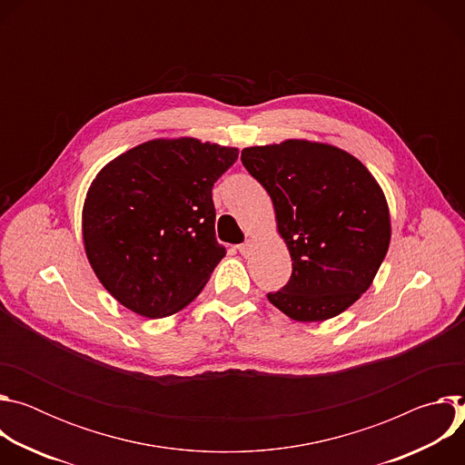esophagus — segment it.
I'll return each mask as SVG.
<instances>
[{
  "mask_svg": "<svg viewBox=\"0 0 465 465\" xmlns=\"http://www.w3.org/2000/svg\"><path fill=\"white\" fill-rule=\"evenodd\" d=\"M237 248H239V252H241L242 255H248V253L252 252V242L248 241V242H244V244H239Z\"/></svg>",
  "mask_w": 465,
  "mask_h": 465,
  "instance_id": "esophagus-1",
  "label": "esophagus"
}]
</instances>
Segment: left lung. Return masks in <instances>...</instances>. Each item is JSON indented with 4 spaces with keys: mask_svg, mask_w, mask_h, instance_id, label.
<instances>
[{
    "mask_svg": "<svg viewBox=\"0 0 465 465\" xmlns=\"http://www.w3.org/2000/svg\"><path fill=\"white\" fill-rule=\"evenodd\" d=\"M246 171L272 198L292 276L269 302L296 322L344 312L373 283L388 252L386 196L353 154L322 142L246 147Z\"/></svg>",
    "mask_w": 465,
    "mask_h": 465,
    "instance_id": "left-lung-1",
    "label": "left lung"
}]
</instances>
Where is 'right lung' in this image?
I'll list each match as a JSON object with an SVG mask.
<instances>
[{"instance_id": "obj_1", "label": "right lung", "mask_w": 465, "mask_h": 465, "mask_svg": "<svg viewBox=\"0 0 465 465\" xmlns=\"http://www.w3.org/2000/svg\"><path fill=\"white\" fill-rule=\"evenodd\" d=\"M237 156V147L158 138L95 174L83 242L97 280L121 305L163 318L201 294L226 253L215 239L212 189Z\"/></svg>"}]
</instances>
